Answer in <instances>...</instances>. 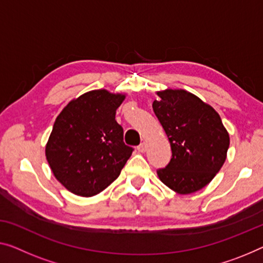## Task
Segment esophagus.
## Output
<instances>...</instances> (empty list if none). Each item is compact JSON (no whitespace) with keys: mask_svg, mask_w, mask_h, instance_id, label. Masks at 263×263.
I'll list each match as a JSON object with an SVG mask.
<instances>
[{"mask_svg":"<svg viewBox=\"0 0 263 263\" xmlns=\"http://www.w3.org/2000/svg\"><path fill=\"white\" fill-rule=\"evenodd\" d=\"M137 150H138L139 152H145V151L147 150V143H145V142L140 143V144H139V146L137 147Z\"/></svg>","mask_w":263,"mask_h":263,"instance_id":"1","label":"esophagus"}]
</instances>
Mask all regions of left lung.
Wrapping results in <instances>:
<instances>
[{
    "mask_svg": "<svg viewBox=\"0 0 263 263\" xmlns=\"http://www.w3.org/2000/svg\"><path fill=\"white\" fill-rule=\"evenodd\" d=\"M152 108L165 131L172 156L160 181L178 194H193L211 182L229 148L221 117L209 105L184 89L158 92Z\"/></svg>",
    "mask_w": 263,
    "mask_h": 263,
    "instance_id": "left-lung-1",
    "label": "left lung"
}]
</instances>
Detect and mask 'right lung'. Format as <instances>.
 Segmentation results:
<instances>
[{
    "label": "right lung",
    "instance_id": "obj_1",
    "mask_svg": "<svg viewBox=\"0 0 263 263\" xmlns=\"http://www.w3.org/2000/svg\"><path fill=\"white\" fill-rule=\"evenodd\" d=\"M125 96L106 89L82 94L54 123L46 157L54 176L70 193L91 197L115 182L133 147L124 143L116 111Z\"/></svg>",
    "mask_w": 263,
    "mask_h": 263
}]
</instances>
